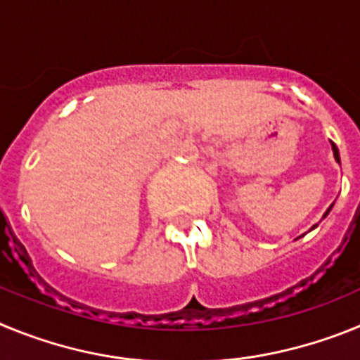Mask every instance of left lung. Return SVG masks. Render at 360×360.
Wrapping results in <instances>:
<instances>
[{
	"label": "left lung",
	"mask_w": 360,
	"mask_h": 360,
	"mask_svg": "<svg viewBox=\"0 0 360 360\" xmlns=\"http://www.w3.org/2000/svg\"><path fill=\"white\" fill-rule=\"evenodd\" d=\"M330 144H332L333 158H335V162H337V164H341V155H339V149H337V146H335V144H333V142H330ZM332 207H333V203H332V205H330V207H328V209H326V212H324V214H323V218H326V216H328V214H330V211H332ZM317 225H319V224H316V225H314V227H311V229H310V231H314V229H316V227H317ZM303 236H304V234H303ZM303 236H299V238H303ZM299 238H297V240H299Z\"/></svg>",
	"instance_id": "left-lung-1"
}]
</instances>
